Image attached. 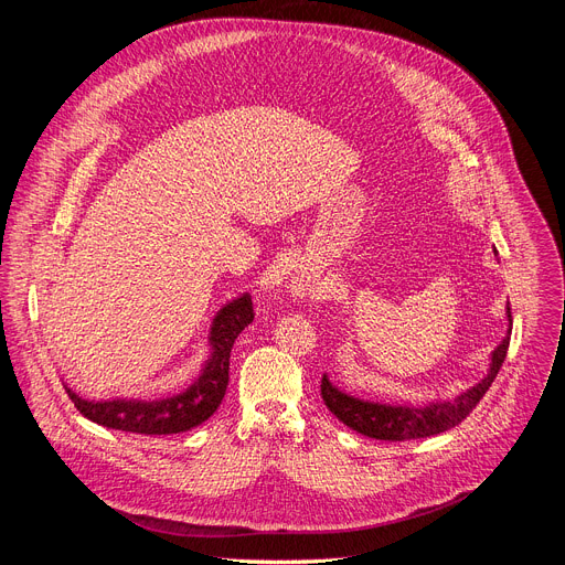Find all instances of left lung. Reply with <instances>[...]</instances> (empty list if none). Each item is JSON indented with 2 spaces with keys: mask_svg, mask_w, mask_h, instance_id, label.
Wrapping results in <instances>:
<instances>
[{
  "mask_svg": "<svg viewBox=\"0 0 565 565\" xmlns=\"http://www.w3.org/2000/svg\"><path fill=\"white\" fill-rule=\"evenodd\" d=\"M509 318H511V307H509ZM511 322H513V318H511ZM509 343H511V337H507L494 348L488 377H483L477 387L467 390L451 403H430L424 407L369 403V401L352 398V396L339 392L328 380V375H322L320 396L339 422H343L348 428L358 430L366 437L405 441V439L439 435L444 430L458 426L460 422H465L469 417V412L479 405V401L486 396L490 384L494 382L503 360H507Z\"/></svg>",
  "mask_w": 565,
  "mask_h": 565,
  "instance_id": "1",
  "label": "left lung"
}]
</instances>
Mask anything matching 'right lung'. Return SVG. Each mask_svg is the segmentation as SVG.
<instances>
[{"label": "right lung", "instance_id": "obj_1", "mask_svg": "<svg viewBox=\"0 0 565 565\" xmlns=\"http://www.w3.org/2000/svg\"><path fill=\"white\" fill-rule=\"evenodd\" d=\"M254 320V305L249 295L226 305L211 332L213 354L205 362L203 373L183 394L160 401H84L75 392L68 398L88 422L105 428L126 430L137 435H171L203 424L220 407L228 384L231 348L247 324Z\"/></svg>", "mask_w": 565, "mask_h": 565}]
</instances>
